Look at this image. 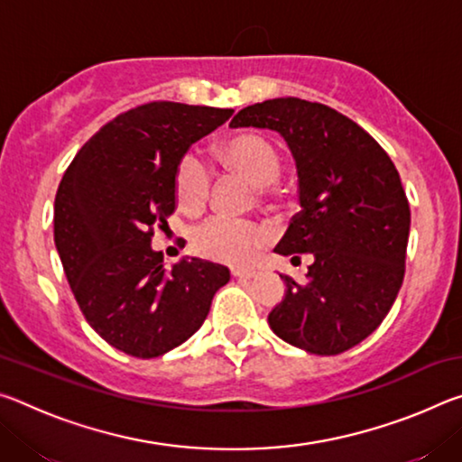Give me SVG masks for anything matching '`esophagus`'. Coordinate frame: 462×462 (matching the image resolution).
<instances>
[{"instance_id":"1","label":"esophagus","mask_w":462,"mask_h":462,"mask_svg":"<svg viewBox=\"0 0 462 462\" xmlns=\"http://www.w3.org/2000/svg\"><path fill=\"white\" fill-rule=\"evenodd\" d=\"M256 275H259V273H256L254 269H232V277H236V279H253Z\"/></svg>"}]
</instances>
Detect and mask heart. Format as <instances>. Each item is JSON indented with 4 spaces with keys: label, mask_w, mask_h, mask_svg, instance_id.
<instances>
[{
    "label": "heart",
    "mask_w": 462,
    "mask_h": 462,
    "mask_svg": "<svg viewBox=\"0 0 462 462\" xmlns=\"http://www.w3.org/2000/svg\"><path fill=\"white\" fill-rule=\"evenodd\" d=\"M220 159L234 175L246 179L269 193L281 173L277 148L259 134L232 136L220 148ZM212 193V171L195 154H185L175 173V195L185 212H198ZM269 230L263 224L212 216L191 230V246L203 259L217 263H246L256 250L267 245Z\"/></svg>",
    "instance_id": "obj_1"
}]
</instances>
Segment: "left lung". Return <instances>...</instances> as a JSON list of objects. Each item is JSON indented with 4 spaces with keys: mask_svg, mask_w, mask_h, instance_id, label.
<instances>
[{
    "mask_svg": "<svg viewBox=\"0 0 462 462\" xmlns=\"http://www.w3.org/2000/svg\"><path fill=\"white\" fill-rule=\"evenodd\" d=\"M246 126L277 130L295 159L301 209L275 253L314 256L303 283L281 275L287 291L271 330L311 355H340L377 330L403 283L410 203L400 173L369 132L318 101L248 106L230 122Z\"/></svg>",
    "mask_w": 462,
    "mask_h": 462,
    "instance_id": "obj_1",
    "label": "left lung"
}]
</instances>
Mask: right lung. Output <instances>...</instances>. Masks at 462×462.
<instances>
[{"mask_svg": "<svg viewBox=\"0 0 462 462\" xmlns=\"http://www.w3.org/2000/svg\"><path fill=\"white\" fill-rule=\"evenodd\" d=\"M234 109L151 101L116 116L85 143L54 198V245L85 319L136 358L169 353L199 330L222 264L183 259L169 273L151 246L175 212L179 161Z\"/></svg>", "mask_w": 462, "mask_h": 462, "instance_id": "add662e5", "label": "right lung"}]
</instances>
